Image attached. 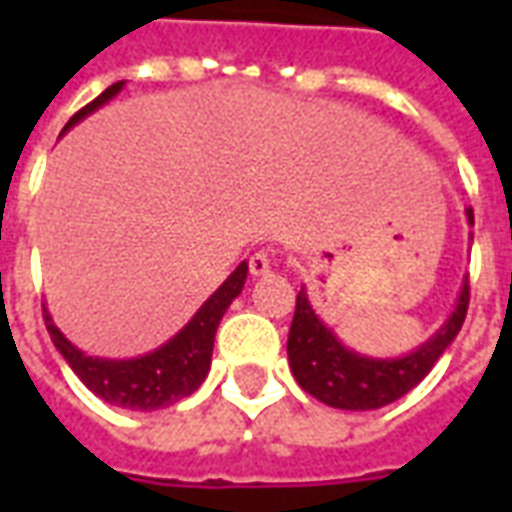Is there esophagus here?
Returning a JSON list of instances; mask_svg holds the SVG:
<instances>
[{
    "label": "esophagus",
    "instance_id": "1",
    "mask_svg": "<svg viewBox=\"0 0 512 512\" xmlns=\"http://www.w3.org/2000/svg\"><path fill=\"white\" fill-rule=\"evenodd\" d=\"M271 268H274V255L271 252H255L249 257V271L255 277H266V274H271Z\"/></svg>",
    "mask_w": 512,
    "mask_h": 512
}]
</instances>
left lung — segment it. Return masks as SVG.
Listing matches in <instances>:
<instances>
[{"mask_svg": "<svg viewBox=\"0 0 512 512\" xmlns=\"http://www.w3.org/2000/svg\"><path fill=\"white\" fill-rule=\"evenodd\" d=\"M466 222L474 224L472 208ZM469 310V279H463L455 307L425 343L400 356H367L337 337L312 310L307 288L296 296V315L288 334V362L304 392L343 411H373L411 392L428 376L439 356L458 337Z\"/></svg>", "mask_w": 512, "mask_h": 512, "instance_id": "8db88e82", "label": "left lung"}]
</instances>
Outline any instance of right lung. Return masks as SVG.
Instances as JSON below:
<instances>
[{"mask_svg":"<svg viewBox=\"0 0 512 512\" xmlns=\"http://www.w3.org/2000/svg\"><path fill=\"white\" fill-rule=\"evenodd\" d=\"M123 84L126 82H115L112 87H106L93 104H87L82 112L71 117V123L62 128V134L71 131L76 123H82L87 115H93L95 109L109 104L123 90ZM246 274H249V263L244 260L208 299L202 301L200 310L191 315V321L178 334H172L167 343H161L153 351L131 356V359H106V356L84 354L79 345H73L60 332V326L54 323L46 304H43V318H46V329H49L54 348L60 351L62 359L93 395L106 400L109 406L131 408V411H156V408L175 406L178 400L194 395L200 389L211 370L213 337H216L219 321L227 307L241 296Z\"/></svg>","mask_w":512,"mask_h":512,"instance_id":"add662e5","label":"right lung"}]
</instances>
